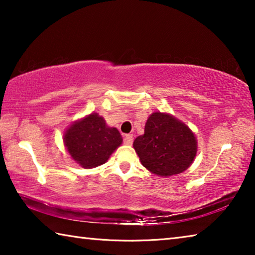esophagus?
Wrapping results in <instances>:
<instances>
[{
    "mask_svg": "<svg viewBox=\"0 0 255 255\" xmlns=\"http://www.w3.org/2000/svg\"><path fill=\"white\" fill-rule=\"evenodd\" d=\"M132 140H133V138H132V135H130V133H127V135H125V138H124L125 144H126V145H131L132 144Z\"/></svg>",
    "mask_w": 255,
    "mask_h": 255,
    "instance_id": "34e87169",
    "label": "esophagus"
}]
</instances>
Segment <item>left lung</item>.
Here are the masks:
<instances>
[{"label":"left lung","instance_id":"8db88e82","mask_svg":"<svg viewBox=\"0 0 255 255\" xmlns=\"http://www.w3.org/2000/svg\"><path fill=\"white\" fill-rule=\"evenodd\" d=\"M133 148L146 169L159 176L179 174L196 157L197 140L180 120L154 112L145 125L144 135L133 140Z\"/></svg>","mask_w":255,"mask_h":255}]
</instances>
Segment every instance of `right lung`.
<instances>
[{"instance_id":"obj_1","label":"right lung","mask_w":255,"mask_h":255,"mask_svg":"<svg viewBox=\"0 0 255 255\" xmlns=\"http://www.w3.org/2000/svg\"><path fill=\"white\" fill-rule=\"evenodd\" d=\"M64 143L75 162L92 169L108 161L122 145L123 137L117 128L107 126L105 119L91 114L67 129Z\"/></svg>"}]
</instances>
